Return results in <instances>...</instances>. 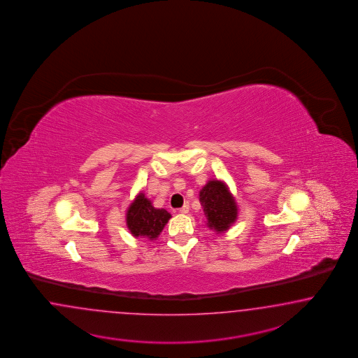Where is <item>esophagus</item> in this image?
I'll return each instance as SVG.
<instances>
[{
	"instance_id": "34e87169",
	"label": "esophagus",
	"mask_w": 358,
	"mask_h": 358,
	"mask_svg": "<svg viewBox=\"0 0 358 358\" xmlns=\"http://www.w3.org/2000/svg\"><path fill=\"white\" fill-rule=\"evenodd\" d=\"M189 210H190V206H189V203H185L184 206L181 207L178 211L181 213V214H187L189 213Z\"/></svg>"
}]
</instances>
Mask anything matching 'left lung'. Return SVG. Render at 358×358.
Here are the masks:
<instances>
[{"label": "left lung", "mask_w": 358, "mask_h": 358, "mask_svg": "<svg viewBox=\"0 0 358 358\" xmlns=\"http://www.w3.org/2000/svg\"><path fill=\"white\" fill-rule=\"evenodd\" d=\"M199 202L207 217V227L222 234L238 219V205L227 185L210 180L199 192Z\"/></svg>", "instance_id": "obj_1"}]
</instances>
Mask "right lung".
I'll list each match as a JSON object with an SVG mask.
<instances>
[{"instance_id": "obj_1", "label": "right lung", "mask_w": 358, "mask_h": 358, "mask_svg": "<svg viewBox=\"0 0 358 358\" xmlns=\"http://www.w3.org/2000/svg\"><path fill=\"white\" fill-rule=\"evenodd\" d=\"M171 217L165 208L153 207L151 201L139 193L127 210L126 223L132 236L156 240Z\"/></svg>"}]
</instances>
